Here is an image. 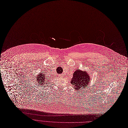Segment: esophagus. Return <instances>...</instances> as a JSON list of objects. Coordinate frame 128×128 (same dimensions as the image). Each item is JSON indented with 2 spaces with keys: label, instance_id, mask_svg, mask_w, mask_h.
<instances>
[{
  "label": "esophagus",
  "instance_id": "1",
  "mask_svg": "<svg viewBox=\"0 0 128 128\" xmlns=\"http://www.w3.org/2000/svg\"><path fill=\"white\" fill-rule=\"evenodd\" d=\"M59 77H61V76H62V75H61V74H59Z\"/></svg>",
  "mask_w": 128,
  "mask_h": 128
}]
</instances>
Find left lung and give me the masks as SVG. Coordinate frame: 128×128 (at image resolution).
Here are the masks:
<instances>
[{
	"instance_id": "left-lung-1",
	"label": "left lung",
	"mask_w": 128,
	"mask_h": 128,
	"mask_svg": "<svg viewBox=\"0 0 128 128\" xmlns=\"http://www.w3.org/2000/svg\"><path fill=\"white\" fill-rule=\"evenodd\" d=\"M90 78L88 73L85 71H81L80 69L74 73L71 83L74 86L76 90H80L81 88H85L89 83Z\"/></svg>"
}]
</instances>
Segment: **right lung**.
Wrapping results in <instances>:
<instances>
[{
	"label": "right lung",
	"mask_w": 128,
	"mask_h": 128,
	"mask_svg": "<svg viewBox=\"0 0 128 128\" xmlns=\"http://www.w3.org/2000/svg\"><path fill=\"white\" fill-rule=\"evenodd\" d=\"M36 79L39 84H40L42 86H45V85H46L45 84H48V80L47 79V78L45 76V75L44 74V72H42L37 76Z\"/></svg>",
	"instance_id": "add662e5"
}]
</instances>
